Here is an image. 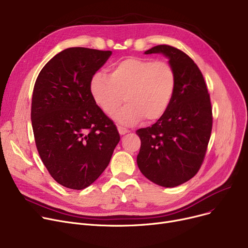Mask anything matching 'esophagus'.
I'll use <instances>...</instances> for the list:
<instances>
[{"mask_svg": "<svg viewBox=\"0 0 248 248\" xmlns=\"http://www.w3.org/2000/svg\"><path fill=\"white\" fill-rule=\"evenodd\" d=\"M117 131H119V133H120L121 136H124V135H125L126 133H128L127 129L124 128V127H123V126H117Z\"/></svg>", "mask_w": 248, "mask_h": 248, "instance_id": "esophagus-1", "label": "esophagus"}]
</instances>
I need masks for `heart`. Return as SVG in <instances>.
<instances>
[{
	"instance_id": "1",
	"label": "heart",
	"mask_w": 248,
	"mask_h": 248,
	"mask_svg": "<svg viewBox=\"0 0 248 248\" xmlns=\"http://www.w3.org/2000/svg\"><path fill=\"white\" fill-rule=\"evenodd\" d=\"M177 77L171 64L151 58L129 57L114 64L109 76L97 72L89 83L91 97L107 115H112L121 104L125 106L113 119L129 126L140 121H157L172 102Z\"/></svg>"
}]
</instances>
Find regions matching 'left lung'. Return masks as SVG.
I'll return each instance as SVG.
<instances>
[{"mask_svg": "<svg viewBox=\"0 0 248 248\" xmlns=\"http://www.w3.org/2000/svg\"><path fill=\"white\" fill-rule=\"evenodd\" d=\"M145 54H163L176 72L177 85L166 113L152 126L140 128L137 164L153 183L173 188L197 174L212 131V109L203 75L187 54L169 45Z\"/></svg>", "mask_w": 248, "mask_h": 248, "instance_id": "8db88e82", "label": "left lung"}]
</instances>
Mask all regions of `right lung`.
<instances>
[{
	"mask_svg": "<svg viewBox=\"0 0 248 248\" xmlns=\"http://www.w3.org/2000/svg\"><path fill=\"white\" fill-rule=\"evenodd\" d=\"M111 51L67 48L50 59L35 82L31 121L36 147L57 183L82 190L108 166L121 140L96 106L89 83Z\"/></svg>",
	"mask_w": 248,
	"mask_h": 248,
	"instance_id": "obj_1",
	"label": "right lung"
}]
</instances>
